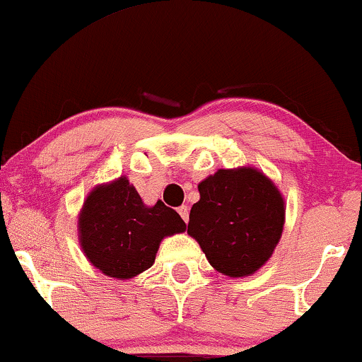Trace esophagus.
Here are the masks:
<instances>
[{
    "mask_svg": "<svg viewBox=\"0 0 362 362\" xmlns=\"http://www.w3.org/2000/svg\"><path fill=\"white\" fill-rule=\"evenodd\" d=\"M177 213L181 215L182 221L188 223V220H189V208L188 206H180V208H177Z\"/></svg>",
    "mask_w": 362,
    "mask_h": 362,
    "instance_id": "esophagus-1",
    "label": "esophagus"
}]
</instances>
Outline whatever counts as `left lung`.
Returning a JSON list of instances; mask_svg holds the SVG:
<instances>
[{"instance_id": "left-lung-1", "label": "left lung", "mask_w": 362, "mask_h": 362, "mask_svg": "<svg viewBox=\"0 0 362 362\" xmlns=\"http://www.w3.org/2000/svg\"><path fill=\"white\" fill-rule=\"evenodd\" d=\"M188 235L223 275H253L282 238L285 202L275 182L252 166L218 169L198 185Z\"/></svg>"}]
</instances>
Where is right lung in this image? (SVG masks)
Segmentation results:
<instances>
[{
  "mask_svg": "<svg viewBox=\"0 0 362 362\" xmlns=\"http://www.w3.org/2000/svg\"><path fill=\"white\" fill-rule=\"evenodd\" d=\"M78 243L102 274L129 280L153 267L166 236L182 233L186 223L160 199L147 206L126 176L97 185L78 213Z\"/></svg>",
  "mask_w": 362,
  "mask_h": 362,
  "instance_id": "1",
  "label": "right lung"
}]
</instances>
